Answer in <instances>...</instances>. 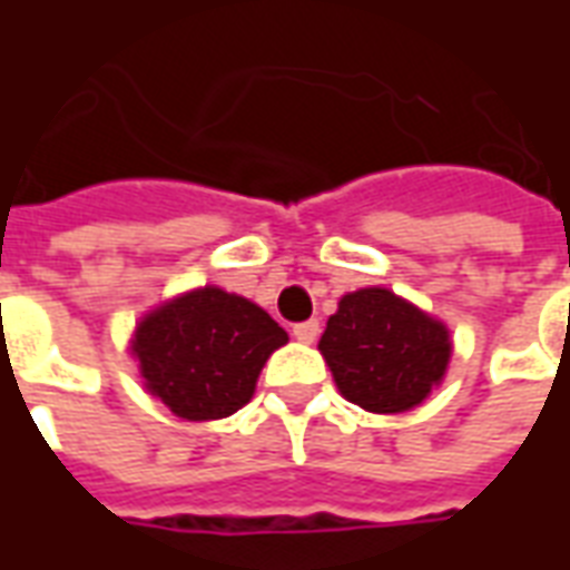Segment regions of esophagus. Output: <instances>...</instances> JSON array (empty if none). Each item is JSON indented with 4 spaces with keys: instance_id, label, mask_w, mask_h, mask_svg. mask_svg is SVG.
<instances>
[{
    "instance_id": "1",
    "label": "esophagus",
    "mask_w": 570,
    "mask_h": 570,
    "mask_svg": "<svg viewBox=\"0 0 570 570\" xmlns=\"http://www.w3.org/2000/svg\"><path fill=\"white\" fill-rule=\"evenodd\" d=\"M293 335H296V342H302V345H311V342H317V335H321V323L317 321L296 323V326H293Z\"/></svg>"
}]
</instances>
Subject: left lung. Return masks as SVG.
<instances>
[{
	"instance_id": "obj_1",
	"label": "left lung",
	"mask_w": 570,
	"mask_h": 570,
	"mask_svg": "<svg viewBox=\"0 0 570 570\" xmlns=\"http://www.w3.org/2000/svg\"><path fill=\"white\" fill-rule=\"evenodd\" d=\"M317 347L342 396L375 415L421 406L452 357L445 323L384 286L342 296Z\"/></svg>"
}]
</instances>
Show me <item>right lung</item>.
Here are the masks:
<instances>
[{
	"mask_svg": "<svg viewBox=\"0 0 570 570\" xmlns=\"http://www.w3.org/2000/svg\"><path fill=\"white\" fill-rule=\"evenodd\" d=\"M289 335L249 298L200 286L149 311L130 338L146 391L176 419L216 421L247 406L265 360Z\"/></svg>",
	"mask_w": 570,
	"mask_h": 570,
	"instance_id": "add662e5",
	"label": "right lung"
}]
</instances>
